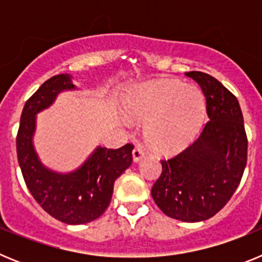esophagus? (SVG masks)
Here are the masks:
<instances>
[{
    "instance_id": "obj_1",
    "label": "esophagus",
    "mask_w": 262,
    "mask_h": 262,
    "mask_svg": "<svg viewBox=\"0 0 262 262\" xmlns=\"http://www.w3.org/2000/svg\"><path fill=\"white\" fill-rule=\"evenodd\" d=\"M144 155H145L144 149H143V148L140 147V145H136V147L134 148L133 157H134V161H135V163H138L139 160L143 159V157H144Z\"/></svg>"
}]
</instances>
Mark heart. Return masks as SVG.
Here are the masks:
<instances>
[{"mask_svg": "<svg viewBox=\"0 0 262 262\" xmlns=\"http://www.w3.org/2000/svg\"><path fill=\"white\" fill-rule=\"evenodd\" d=\"M127 117L145 122V136L160 152H174L202 127L206 108L200 89L177 80L160 78L131 88L123 97Z\"/></svg>", "mask_w": 262, "mask_h": 262, "instance_id": "1", "label": "heart"}]
</instances>
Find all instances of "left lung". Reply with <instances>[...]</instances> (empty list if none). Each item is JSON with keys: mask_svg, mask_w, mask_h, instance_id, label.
Masks as SVG:
<instances>
[{"mask_svg": "<svg viewBox=\"0 0 262 262\" xmlns=\"http://www.w3.org/2000/svg\"><path fill=\"white\" fill-rule=\"evenodd\" d=\"M206 97L209 122L195 142L169 160L152 198L168 216L182 222H202L214 216L231 200L247 165L248 139L239 101L215 77L187 72Z\"/></svg>", "mask_w": 262, "mask_h": 262, "instance_id": "1", "label": "left lung"}]
</instances>
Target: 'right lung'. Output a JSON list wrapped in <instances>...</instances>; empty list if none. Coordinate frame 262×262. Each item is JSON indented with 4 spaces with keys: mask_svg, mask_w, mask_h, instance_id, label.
<instances>
[{
    "mask_svg": "<svg viewBox=\"0 0 262 262\" xmlns=\"http://www.w3.org/2000/svg\"><path fill=\"white\" fill-rule=\"evenodd\" d=\"M76 89L72 76L47 80L26 101L17 134L18 163L31 195L41 209L67 224H85L99 217L110 205L114 182L133 163V144L118 149L97 147L82 165L71 173L46 168L32 144L36 114L50 107L57 94Z\"/></svg>",
    "mask_w": 262,
    "mask_h": 262,
    "instance_id": "add662e5",
    "label": "right lung"
}]
</instances>
